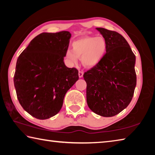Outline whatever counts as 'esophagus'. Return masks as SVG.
Here are the masks:
<instances>
[{"mask_svg": "<svg viewBox=\"0 0 155 155\" xmlns=\"http://www.w3.org/2000/svg\"><path fill=\"white\" fill-rule=\"evenodd\" d=\"M83 76V71H82V70H79L78 71V77H79V78H82Z\"/></svg>", "mask_w": 155, "mask_h": 155, "instance_id": "1", "label": "esophagus"}]
</instances>
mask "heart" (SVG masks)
Instances as JSON below:
<instances>
[{
  "label": "heart",
  "instance_id": "heart-1",
  "mask_svg": "<svg viewBox=\"0 0 155 155\" xmlns=\"http://www.w3.org/2000/svg\"><path fill=\"white\" fill-rule=\"evenodd\" d=\"M107 46L103 37H85L72 43V51H67L65 57L73 64H77L78 58H81L84 65L93 67L103 59Z\"/></svg>",
  "mask_w": 155,
  "mask_h": 155
}]
</instances>
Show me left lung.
Listing matches in <instances>:
<instances>
[{
	"label": "left lung",
	"mask_w": 155,
	"mask_h": 155,
	"mask_svg": "<svg viewBox=\"0 0 155 155\" xmlns=\"http://www.w3.org/2000/svg\"><path fill=\"white\" fill-rule=\"evenodd\" d=\"M107 41L103 59L83 74L86 98L91 111L103 117L118 114L129 104L137 83L135 55L116 31L97 28Z\"/></svg>",
	"instance_id": "left-lung-1"
}]
</instances>
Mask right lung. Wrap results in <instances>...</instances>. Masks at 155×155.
Masks as SVG:
<instances>
[{
    "mask_svg": "<svg viewBox=\"0 0 155 155\" xmlns=\"http://www.w3.org/2000/svg\"><path fill=\"white\" fill-rule=\"evenodd\" d=\"M70 37L68 31L42 33L18 57L14 77L17 98L37 119L58 114L65 94L78 79L77 68H68L64 62Z\"/></svg>",
    "mask_w": 155,
    "mask_h": 155,
    "instance_id": "right-lung-1",
    "label": "right lung"
}]
</instances>
